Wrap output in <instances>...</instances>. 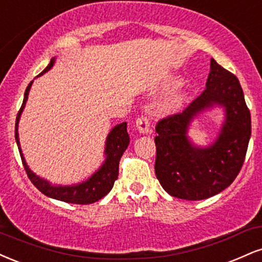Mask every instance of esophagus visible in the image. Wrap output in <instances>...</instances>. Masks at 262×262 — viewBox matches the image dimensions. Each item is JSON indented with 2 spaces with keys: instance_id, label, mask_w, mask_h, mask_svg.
Here are the masks:
<instances>
[{
  "instance_id": "obj_1",
  "label": "esophagus",
  "mask_w": 262,
  "mask_h": 262,
  "mask_svg": "<svg viewBox=\"0 0 262 262\" xmlns=\"http://www.w3.org/2000/svg\"><path fill=\"white\" fill-rule=\"evenodd\" d=\"M136 127L140 134H148L149 131V121L148 119L144 118V116H141L136 120Z\"/></svg>"
}]
</instances>
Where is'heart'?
<instances>
[{
  "mask_svg": "<svg viewBox=\"0 0 262 262\" xmlns=\"http://www.w3.org/2000/svg\"><path fill=\"white\" fill-rule=\"evenodd\" d=\"M181 84H183V79H181L179 76H169L168 78H165L164 81L162 82L161 87L163 89H171V88L179 87ZM185 99H186V95L184 93L173 95V97L169 98L167 101H164V103L162 104L161 112L164 114H171V113L178 112V110L183 106Z\"/></svg>",
  "mask_w": 262,
  "mask_h": 262,
  "instance_id": "obj_1",
  "label": "heart"
}]
</instances>
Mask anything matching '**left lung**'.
<instances>
[{"mask_svg":"<svg viewBox=\"0 0 262 262\" xmlns=\"http://www.w3.org/2000/svg\"><path fill=\"white\" fill-rule=\"evenodd\" d=\"M213 107L224 109L221 130L210 146H198L187 132L193 119ZM156 131L155 170L169 195L196 201L223 191L241 171L251 136L250 112L238 78L212 58L205 91L183 113L161 120Z\"/></svg>","mask_w":262,"mask_h":262,"instance_id":"1","label":"left lung"}]
</instances>
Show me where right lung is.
<instances>
[{
    "instance_id": "right-lung-1",
    "label": "right lung",
    "mask_w": 262,
    "mask_h": 262,
    "mask_svg": "<svg viewBox=\"0 0 262 262\" xmlns=\"http://www.w3.org/2000/svg\"><path fill=\"white\" fill-rule=\"evenodd\" d=\"M56 57H52L50 63L46 66V69L40 73L39 76L44 75L45 72L50 71L54 66ZM38 76V77H39ZM33 81L28 84L24 93L23 104H21L20 110L17 114V119H15V142H17L18 149H19V155L23 162L24 169H26L28 178L33 183V185L42 192L48 198L58 200V201L69 202V204H77V205H88L93 204L98 200L103 199L106 193H109L110 190L113 189L114 183L118 179L119 175V162L121 156L127 148L128 143H130V137L127 134V124L121 122V124L114 126L112 131L107 134L105 149H104V159L103 164L100 165L97 171H94L87 180L82 181V183L73 184V185H55L51 184L50 181L42 179L39 175H36L34 171L28 167L26 158H24L23 152H21L20 143H19V135H18V125H19L20 115L23 113L26 103L28 100V95H29L30 87H32Z\"/></svg>"
}]
</instances>
